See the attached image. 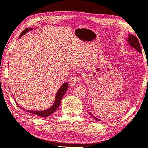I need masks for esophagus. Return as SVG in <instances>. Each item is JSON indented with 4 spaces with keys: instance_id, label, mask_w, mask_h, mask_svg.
<instances>
[{
    "instance_id": "esophagus-1",
    "label": "esophagus",
    "mask_w": 148,
    "mask_h": 148,
    "mask_svg": "<svg viewBox=\"0 0 148 148\" xmlns=\"http://www.w3.org/2000/svg\"><path fill=\"white\" fill-rule=\"evenodd\" d=\"M81 81V77L80 76H75L73 77H72L70 79L69 81V85L70 87H73L75 86V84L77 83V82H79Z\"/></svg>"
}]
</instances>
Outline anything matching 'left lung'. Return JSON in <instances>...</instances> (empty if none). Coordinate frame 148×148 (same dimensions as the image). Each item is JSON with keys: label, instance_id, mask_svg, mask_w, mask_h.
Segmentation results:
<instances>
[{"label": "left lung", "instance_id": "1", "mask_svg": "<svg viewBox=\"0 0 148 148\" xmlns=\"http://www.w3.org/2000/svg\"><path fill=\"white\" fill-rule=\"evenodd\" d=\"M128 41V43L129 44L130 46L133 47V48H134L135 50H137L139 53H141V47H140V43H139V41L138 40V39L137 38V37L135 36L133 34H129V37L127 38V40ZM89 113L90 115H91L95 119L96 121H101L100 120L97 119V118L95 117L90 112H88Z\"/></svg>", "mask_w": 148, "mask_h": 148}]
</instances>
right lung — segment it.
<instances>
[{"instance_id": "1", "label": "right lung", "mask_w": 148, "mask_h": 148, "mask_svg": "<svg viewBox=\"0 0 148 148\" xmlns=\"http://www.w3.org/2000/svg\"><path fill=\"white\" fill-rule=\"evenodd\" d=\"M32 29H33V28H27L26 29H25L24 30H23L21 33V34H20L19 38L22 37L23 35L25 34L29 30H32ZM68 87H69V86H68V84L67 83V82H66V83H64V84H62L61 86V87L60 88V89H59V90L56 93L54 104L52 105V106H51V108H50L49 109H46L45 110H42V111L28 110H26L25 109H23L20 106H19V104H17L16 102V103H17V105L18 106L19 108H21L22 109H23L24 110L27 111L28 112H29V113H31L32 114H34V115H37V116H41V117H47V116H48L51 115L53 113V112H55L56 110V109H58V108L59 107H60L61 99H62V97H63V96L66 93L67 90L68 89ZM13 97H14V96H13Z\"/></svg>"}]
</instances>
